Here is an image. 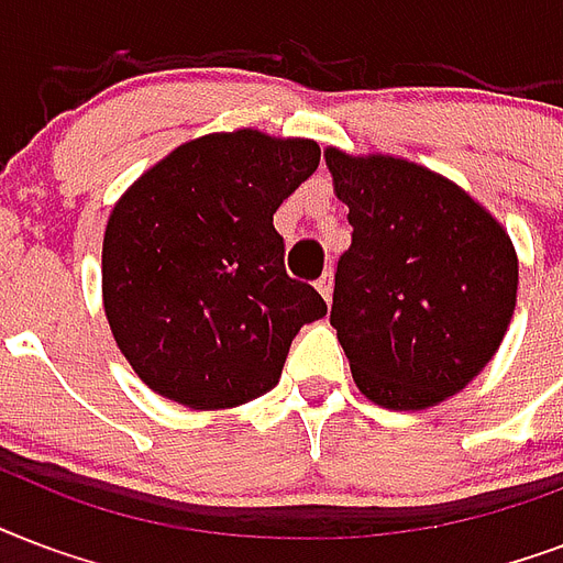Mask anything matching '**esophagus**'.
I'll return each instance as SVG.
<instances>
[{
  "mask_svg": "<svg viewBox=\"0 0 563 563\" xmlns=\"http://www.w3.org/2000/svg\"><path fill=\"white\" fill-rule=\"evenodd\" d=\"M317 290H320V296L325 302H331V273H325V276L317 282Z\"/></svg>",
  "mask_w": 563,
  "mask_h": 563,
  "instance_id": "1",
  "label": "esophagus"
}]
</instances>
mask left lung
Wrapping results in <instances>:
<instances>
[{
  "mask_svg": "<svg viewBox=\"0 0 563 563\" xmlns=\"http://www.w3.org/2000/svg\"><path fill=\"white\" fill-rule=\"evenodd\" d=\"M350 208L331 325L369 402L422 411L473 382L517 305V252L467 190L394 155L325 150Z\"/></svg>",
  "mask_w": 563,
  "mask_h": 563,
  "instance_id": "left-lung-1",
  "label": "left lung"
}]
</instances>
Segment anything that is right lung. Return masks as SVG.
Segmentation results:
<instances>
[{
    "label": "right lung",
    "mask_w": 563,
    "mask_h": 563,
    "mask_svg": "<svg viewBox=\"0 0 563 563\" xmlns=\"http://www.w3.org/2000/svg\"><path fill=\"white\" fill-rule=\"evenodd\" d=\"M320 164L308 137L258 129L187 141L108 217L102 305L117 346L158 396L220 411L278 385L322 296L287 276L273 213Z\"/></svg>",
    "instance_id": "right-lung-1"
}]
</instances>
